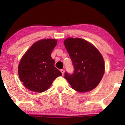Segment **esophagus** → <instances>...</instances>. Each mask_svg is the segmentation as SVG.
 <instances>
[{"label": "esophagus", "instance_id": "34e87169", "mask_svg": "<svg viewBox=\"0 0 125 125\" xmlns=\"http://www.w3.org/2000/svg\"><path fill=\"white\" fill-rule=\"evenodd\" d=\"M60 71H61V73H62V74L64 75V73H65V71H64V69H61Z\"/></svg>", "mask_w": 125, "mask_h": 125}]
</instances>
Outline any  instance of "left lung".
I'll return each instance as SVG.
<instances>
[{
    "label": "left lung",
    "mask_w": 125,
    "mask_h": 125,
    "mask_svg": "<svg viewBox=\"0 0 125 125\" xmlns=\"http://www.w3.org/2000/svg\"><path fill=\"white\" fill-rule=\"evenodd\" d=\"M74 68L73 74L65 73L72 88L84 93L94 89L105 73V62L96 47L81 38L68 37L64 42Z\"/></svg>",
    "instance_id": "1"
}]
</instances>
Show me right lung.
Returning a JSON list of instances; mask_svg holds the SVG:
<instances>
[{
	"label": "right lung",
	"mask_w": 125,
	"mask_h": 125,
	"mask_svg": "<svg viewBox=\"0 0 125 125\" xmlns=\"http://www.w3.org/2000/svg\"><path fill=\"white\" fill-rule=\"evenodd\" d=\"M57 40L45 39L37 41L22 56L18 65V74L24 86L32 92L42 93L62 73L54 66L51 53Z\"/></svg>",
	"instance_id": "obj_1"
}]
</instances>
